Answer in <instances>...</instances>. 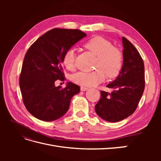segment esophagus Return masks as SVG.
I'll return each instance as SVG.
<instances>
[{"label": "esophagus", "instance_id": "esophagus-1", "mask_svg": "<svg viewBox=\"0 0 161 161\" xmlns=\"http://www.w3.org/2000/svg\"><path fill=\"white\" fill-rule=\"evenodd\" d=\"M87 89H89L88 87H85V86H80V91H86Z\"/></svg>", "mask_w": 161, "mask_h": 161}]
</instances>
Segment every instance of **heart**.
<instances>
[{
    "instance_id": "heart-1",
    "label": "heart",
    "mask_w": 161,
    "mask_h": 161,
    "mask_svg": "<svg viewBox=\"0 0 161 161\" xmlns=\"http://www.w3.org/2000/svg\"><path fill=\"white\" fill-rule=\"evenodd\" d=\"M85 47L97 56L96 68L92 72H79L71 77L72 82L83 86H92L99 85L108 76L115 78L123 67L122 53L108 40L101 36L91 38L85 43ZM76 53L74 48L68 49L63 56V63L68 70L75 68Z\"/></svg>"
}]
</instances>
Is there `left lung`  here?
Returning a JSON list of instances; mask_svg holds the SVG:
<instances>
[{
    "label": "left lung",
    "mask_w": 161,
    "mask_h": 161,
    "mask_svg": "<svg viewBox=\"0 0 161 161\" xmlns=\"http://www.w3.org/2000/svg\"><path fill=\"white\" fill-rule=\"evenodd\" d=\"M123 67L116 79L107 85L114 90L111 93L102 91L95 107L101 118L117 122L128 118L137 108L144 91V65L137 49L122 37Z\"/></svg>",
    "instance_id": "1"
}]
</instances>
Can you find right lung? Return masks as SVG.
<instances>
[{
  "mask_svg": "<svg viewBox=\"0 0 161 161\" xmlns=\"http://www.w3.org/2000/svg\"><path fill=\"white\" fill-rule=\"evenodd\" d=\"M79 30L56 28L34 42L24 58L19 86L23 103L30 113L42 121L60 118L68 111L70 100L80 86L68 82L64 89L56 86L64 81L63 56L65 52L86 36Z\"/></svg>",
  "mask_w": 161,
  "mask_h": 161,
  "instance_id": "right-lung-1",
  "label": "right lung"
}]
</instances>
